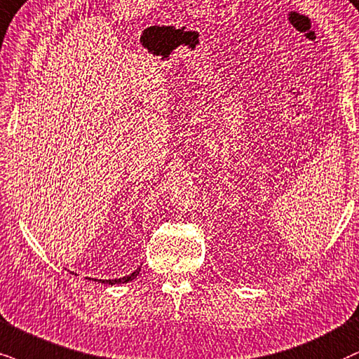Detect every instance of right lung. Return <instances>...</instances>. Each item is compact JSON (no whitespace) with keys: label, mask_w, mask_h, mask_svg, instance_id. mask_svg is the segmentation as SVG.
<instances>
[{"label":"right lung","mask_w":359,"mask_h":359,"mask_svg":"<svg viewBox=\"0 0 359 359\" xmlns=\"http://www.w3.org/2000/svg\"><path fill=\"white\" fill-rule=\"evenodd\" d=\"M139 271H140V269L135 270L134 273H130V275H127V276H122V278H116V280H101V281H102V283H107V285H119V283H127V281L134 280L135 276L139 275Z\"/></svg>","instance_id":"right-lung-1"}]
</instances>
